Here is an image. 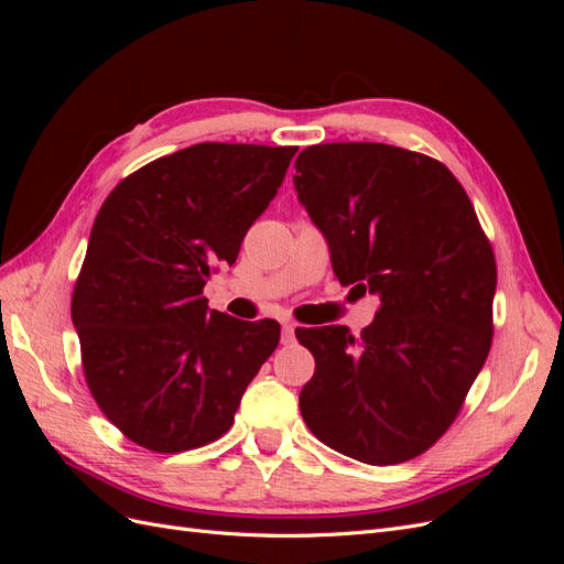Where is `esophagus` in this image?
Wrapping results in <instances>:
<instances>
[{"label": "esophagus", "mask_w": 564, "mask_h": 564, "mask_svg": "<svg viewBox=\"0 0 564 564\" xmlns=\"http://www.w3.org/2000/svg\"><path fill=\"white\" fill-rule=\"evenodd\" d=\"M296 340V324L294 322H282V344L292 346Z\"/></svg>", "instance_id": "esophagus-1"}]
</instances>
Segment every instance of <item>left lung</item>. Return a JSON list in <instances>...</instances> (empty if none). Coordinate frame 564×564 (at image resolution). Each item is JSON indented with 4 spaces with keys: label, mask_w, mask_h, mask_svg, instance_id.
Returning <instances> with one entry per match:
<instances>
[{
    "label": "left lung",
    "mask_w": 564,
    "mask_h": 564,
    "mask_svg": "<svg viewBox=\"0 0 564 564\" xmlns=\"http://www.w3.org/2000/svg\"><path fill=\"white\" fill-rule=\"evenodd\" d=\"M299 202L340 284L377 294V317L301 329L315 357L303 421L371 466L423 454L447 433L491 348L497 261L449 169L386 143H322L296 160Z\"/></svg>",
    "instance_id": "1"
}]
</instances>
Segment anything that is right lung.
<instances>
[{
	"label": "right lung",
	"instance_id": "obj_1",
	"mask_svg": "<svg viewBox=\"0 0 564 564\" xmlns=\"http://www.w3.org/2000/svg\"><path fill=\"white\" fill-rule=\"evenodd\" d=\"M296 150L197 143L119 181L100 207L73 324L96 404L135 445L178 454L228 433L278 348L275 319L209 311L202 292L216 263L237 261Z\"/></svg>",
	"mask_w": 564,
	"mask_h": 564
}]
</instances>
